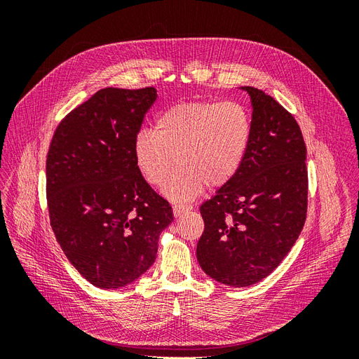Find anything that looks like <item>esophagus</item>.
Here are the masks:
<instances>
[{
	"label": "esophagus",
	"instance_id": "34e87169",
	"mask_svg": "<svg viewBox=\"0 0 359 359\" xmlns=\"http://www.w3.org/2000/svg\"><path fill=\"white\" fill-rule=\"evenodd\" d=\"M173 215L175 217H181L184 212H189L190 210H191V206L190 205H173Z\"/></svg>",
	"mask_w": 359,
	"mask_h": 359
}]
</instances>
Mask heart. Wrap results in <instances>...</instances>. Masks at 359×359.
<instances>
[{"instance_id":"1","label":"heart","mask_w":359,"mask_h":359,"mask_svg":"<svg viewBox=\"0 0 359 359\" xmlns=\"http://www.w3.org/2000/svg\"><path fill=\"white\" fill-rule=\"evenodd\" d=\"M253 139V119L238 102H190L163 111L154 132L140 130L133 142L135 165L144 180L172 201L198 198L205 184L219 189L243 168Z\"/></svg>"}]
</instances>
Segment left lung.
Listing matches in <instances>:
<instances>
[{"mask_svg":"<svg viewBox=\"0 0 359 359\" xmlns=\"http://www.w3.org/2000/svg\"><path fill=\"white\" fill-rule=\"evenodd\" d=\"M253 139L236 177L201 205V268L215 281L252 286L286 257L307 217V148L295 118L253 86Z\"/></svg>","mask_w":359,"mask_h":359,"instance_id":"left-lung-1","label":"left lung"}]
</instances>
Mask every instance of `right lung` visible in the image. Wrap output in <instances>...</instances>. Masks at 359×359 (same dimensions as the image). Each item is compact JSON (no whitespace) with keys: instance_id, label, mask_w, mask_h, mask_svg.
Here are the masks:
<instances>
[{"instance_id":"add662e5","label":"right lung","mask_w":359,"mask_h":359,"mask_svg":"<svg viewBox=\"0 0 359 359\" xmlns=\"http://www.w3.org/2000/svg\"><path fill=\"white\" fill-rule=\"evenodd\" d=\"M153 86L103 88L53 133L46 160L52 231L78 273L102 289L133 283L154 264L172 206L149 187L133 157Z\"/></svg>"}]
</instances>
